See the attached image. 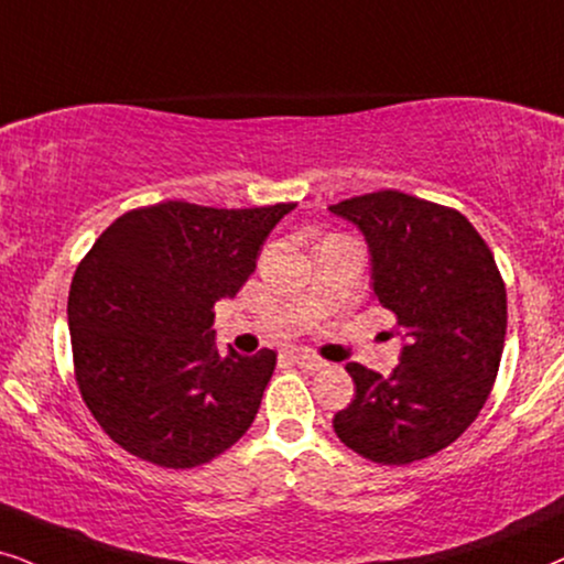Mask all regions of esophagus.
<instances>
[{
	"label": "esophagus",
	"mask_w": 564,
	"mask_h": 564,
	"mask_svg": "<svg viewBox=\"0 0 564 564\" xmlns=\"http://www.w3.org/2000/svg\"><path fill=\"white\" fill-rule=\"evenodd\" d=\"M290 360L300 365V368H305V370H321L326 365L324 360H321V357L311 355V352H292Z\"/></svg>",
	"instance_id": "1"
}]
</instances>
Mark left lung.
I'll return each instance as SVG.
<instances>
[{
  "label": "left lung",
  "instance_id": "left-lung-1",
  "mask_svg": "<svg viewBox=\"0 0 564 564\" xmlns=\"http://www.w3.org/2000/svg\"><path fill=\"white\" fill-rule=\"evenodd\" d=\"M328 209L362 230L372 292L406 339L389 378L347 365L355 399L334 433L372 464L435 456L477 420L500 370L508 295L495 256L458 209L397 188Z\"/></svg>",
  "mask_w": 564,
  "mask_h": 564
}]
</instances>
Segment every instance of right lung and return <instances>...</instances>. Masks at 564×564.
Here are the masks:
<instances>
[{
	"instance_id": "right-lung-1",
	"label": "right lung",
	"mask_w": 564,
	"mask_h": 564,
	"mask_svg": "<svg viewBox=\"0 0 564 564\" xmlns=\"http://www.w3.org/2000/svg\"><path fill=\"white\" fill-rule=\"evenodd\" d=\"M292 207H137L77 264L67 303L77 389L131 456L194 469L251 427L276 352L219 355L212 321L217 300L243 288Z\"/></svg>"
}]
</instances>
